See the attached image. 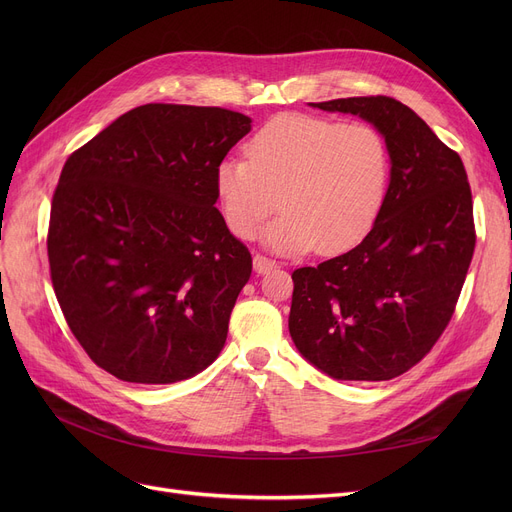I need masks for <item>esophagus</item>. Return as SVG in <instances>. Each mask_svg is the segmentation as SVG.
Segmentation results:
<instances>
[{
    "mask_svg": "<svg viewBox=\"0 0 512 512\" xmlns=\"http://www.w3.org/2000/svg\"><path fill=\"white\" fill-rule=\"evenodd\" d=\"M274 267H278V263L274 259H267L265 255H255L253 257V270L257 274H267L270 270H274Z\"/></svg>",
    "mask_w": 512,
    "mask_h": 512,
    "instance_id": "1",
    "label": "esophagus"
}]
</instances>
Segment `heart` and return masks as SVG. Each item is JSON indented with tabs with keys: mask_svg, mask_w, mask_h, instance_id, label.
<instances>
[{
	"mask_svg": "<svg viewBox=\"0 0 512 512\" xmlns=\"http://www.w3.org/2000/svg\"><path fill=\"white\" fill-rule=\"evenodd\" d=\"M245 157H224L213 188L224 222L251 238L267 215H282L263 230L276 253H338L369 232L390 182V147L371 124L284 114L253 134Z\"/></svg>",
	"mask_w": 512,
	"mask_h": 512,
	"instance_id": "1",
	"label": "heart"
}]
</instances>
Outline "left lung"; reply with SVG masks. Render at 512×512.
I'll return each instance as SVG.
<instances>
[{
    "label": "left lung",
    "mask_w": 512,
    "mask_h": 512,
    "mask_svg": "<svg viewBox=\"0 0 512 512\" xmlns=\"http://www.w3.org/2000/svg\"><path fill=\"white\" fill-rule=\"evenodd\" d=\"M353 114L390 147V182L355 249L292 272L288 330L299 353L344 382H384L419 363L446 330L475 249L459 153L392 97L309 103Z\"/></svg>",
    "instance_id": "obj_1"
}]
</instances>
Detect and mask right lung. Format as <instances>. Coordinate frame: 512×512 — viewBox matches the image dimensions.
Masks as SVG:
<instances>
[{"mask_svg":"<svg viewBox=\"0 0 512 512\" xmlns=\"http://www.w3.org/2000/svg\"><path fill=\"white\" fill-rule=\"evenodd\" d=\"M251 122L147 103L66 159L51 201V282L80 346L118 380L182 382L224 348L253 259L215 207L213 170Z\"/></svg>","mask_w":512,"mask_h":512,"instance_id":"right-lung-1","label":"right lung"}]
</instances>
